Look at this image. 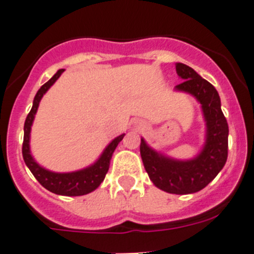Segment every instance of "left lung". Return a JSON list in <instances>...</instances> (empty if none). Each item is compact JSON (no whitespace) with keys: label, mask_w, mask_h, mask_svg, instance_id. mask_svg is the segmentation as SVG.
<instances>
[{"label":"left lung","mask_w":254,"mask_h":254,"mask_svg":"<svg viewBox=\"0 0 254 254\" xmlns=\"http://www.w3.org/2000/svg\"><path fill=\"white\" fill-rule=\"evenodd\" d=\"M176 73L184 82L175 90L192 95L201 104L206 123L202 149L192 159L179 160L156 151L141 137L140 154L145 170L157 189L175 195H187L207 186L225 166L228 124L221 109L220 95L210 82L184 63H176Z\"/></svg>","instance_id":"8db88e82"}]
</instances>
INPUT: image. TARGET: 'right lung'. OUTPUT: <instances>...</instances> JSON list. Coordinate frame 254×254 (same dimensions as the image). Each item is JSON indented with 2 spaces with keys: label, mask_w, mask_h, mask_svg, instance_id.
<instances>
[{
  "label": "right lung",
  "mask_w": 254,
  "mask_h": 254,
  "mask_svg": "<svg viewBox=\"0 0 254 254\" xmlns=\"http://www.w3.org/2000/svg\"><path fill=\"white\" fill-rule=\"evenodd\" d=\"M64 70L65 69H59L37 92L36 97L33 99V105H32L31 112L27 115L26 122H24V136L22 154H23V160L26 162L27 167L31 170V172L36 177L37 181L44 189L62 196H83L97 190L100 186V184L104 181L105 175H107L108 170H109L113 152L117 149L118 144L122 141L123 137L125 136V134H122L115 137V139H113L107 145V147L103 150L102 155L98 157L97 161L93 162L89 166L84 167V169L77 170V171L54 172L43 167L34 160V157L32 156L29 142H31L32 124H33L34 117H36V113L38 110L39 102H41L43 95L48 92L49 88L57 82V79L61 77L62 73L64 72Z\"/></svg>",
  "instance_id": "add662e5"
}]
</instances>
